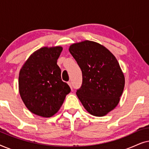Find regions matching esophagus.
I'll list each match as a JSON object with an SVG mask.
<instances>
[{"mask_svg":"<svg viewBox=\"0 0 149 149\" xmlns=\"http://www.w3.org/2000/svg\"><path fill=\"white\" fill-rule=\"evenodd\" d=\"M68 84L69 86H70V87L71 88V89H72V84H71V82L70 81H69V82H68Z\"/></svg>","mask_w":149,"mask_h":149,"instance_id":"esophagus-1","label":"esophagus"}]
</instances>
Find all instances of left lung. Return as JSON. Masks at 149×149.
<instances>
[{
	"label": "left lung",
	"instance_id": "left-lung-1",
	"mask_svg": "<svg viewBox=\"0 0 149 149\" xmlns=\"http://www.w3.org/2000/svg\"><path fill=\"white\" fill-rule=\"evenodd\" d=\"M69 52L82 71V85L77 91L79 100L91 115H107L119 104L125 86L117 60L104 46L91 40L72 44Z\"/></svg>",
	"mask_w": 149,
	"mask_h": 149
}]
</instances>
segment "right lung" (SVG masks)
Listing matches in <instances>:
<instances>
[{"label": "right lung", "mask_w": 149, "mask_h": 149, "mask_svg": "<svg viewBox=\"0 0 149 149\" xmlns=\"http://www.w3.org/2000/svg\"><path fill=\"white\" fill-rule=\"evenodd\" d=\"M63 48L44 47L30 55L19 74V91L24 104L34 115L51 117L60 110L70 88L61 79L57 64Z\"/></svg>", "instance_id": "add662e5"}]
</instances>
